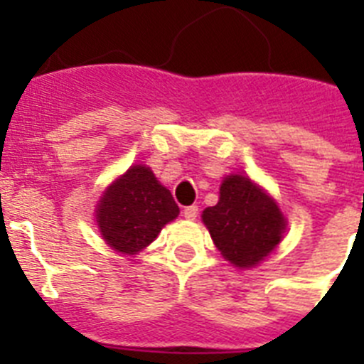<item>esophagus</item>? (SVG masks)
I'll return each instance as SVG.
<instances>
[{"instance_id":"34e87169","label":"esophagus","mask_w":364,"mask_h":364,"mask_svg":"<svg viewBox=\"0 0 364 364\" xmlns=\"http://www.w3.org/2000/svg\"><path fill=\"white\" fill-rule=\"evenodd\" d=\"M198 215V205H188V208H184V217L188 218V220H195Z\"/></svg>"}]
</instances>
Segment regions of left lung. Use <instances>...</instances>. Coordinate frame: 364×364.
Returning <instances> with one entry per match:
<instances>
[{"label":"left lung","instance_id":"1","mask_svg":"<svg viewBox=\"0 0 364 364\" xmlns=\"http://www.w3.org/2000/svg\"><path fill=\"white\" fill-rule=\"evenodd\" d=\"M202 220L215 246L237 268H252L273 252L284 233L286 220L277 204L250 178L228 176L220 198L205 208Z\"/></svg>","mask_w":364,"mask_h":364}]
</instances>
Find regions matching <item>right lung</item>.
<instances>
[{
  "label": "right lung",
  "instance_id": "1",
  "mask_svg": "<svg viewBox=\"0 0 364 364\" xmlns=\"http://www.w3.org/2000/svg\"><path fill=\"white\" fill-rule=\"evenodd\" d=\"M176 215L178 205L169 189L154 178L149 167L133 166L104 193L96 222L109 246L134 255Z\"/></svg>",
  "mask_w": 364,
  "mask_h": 364
}]
</instances>
